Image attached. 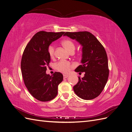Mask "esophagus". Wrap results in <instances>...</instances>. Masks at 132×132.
<instances>
[{"mask_svg": "<svg viewBox=\"0 0 132 132\" xmlns=\"http://www.w3.org/2000/svg\"><path fill=\"white\" fill-rule=\"evenodd\" d=\"M68 77H69L68 75H66V74H64V75H63V78H64V79L67 78Z\"/></svg>", "mask_w": 132, "mask_h": 132, "instance_id": "obj_1", "label": "esophagus"}]
</instances>
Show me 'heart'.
Listing matches in <instances>:
<instances>
[{"mask_svg":"<svg viewBox=\"0 0 132 132\" xmlns=\"http://www.w3.org/2000/svg\"><path fill=\"white\" fill-rule=\"evenodd\" d=\"M62 44L63 46L70 53H73L75 49V46L74 42L70 39H65L62 41ZM48 53L51 58H53L54 56V47L52 45H51L48 47ZM71 64L68 62L60 61L55 65L56 69L63 73H68L69 72L71 68Z\"/></svg>","mask_w":132,"mask_h":132,"instance_id":"b5f03b06","label":"heart"}]
</instances>
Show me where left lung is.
<instances>
[{"instance_id":"1","label":"left lung","mask_w":132,"mask_h":132,"mask_svg":"<svg viewBox=\"0 0 132 132\" xmlns=\"http://www.w3.org/2000/svg\"><path fill=\"white\" fill-rule=\"evenodd\" d=\"M64 36L75 39L82 47L81 65L75 71L85 72V74L83 78L79 77L78 82L73 87L75 94L86 100L97 97L104 89L109 75L104 47L89 32H67Z\"/></svg>"}]
</instances>
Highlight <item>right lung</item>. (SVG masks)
Listing matches in <instances>:
<instances>
[{
    "mask_svg": "<svg viewBox=\"0 0 132 132\" xmlns=\"http://www.w3.org/2000/svg\"><path fill=\"white\" fill-rule=\"evenodd\" d=\"M64 33L38 32L23 51L21 62L23 81L31 95L40 101H49L55 98L58 85L63 81L62 73L55 72L51 76L46 71L51 61L48 47Z\"/></svg>",
    "mask_w": 132,
    "mask_h": 132,
    "instance_id": "add662e5",
    "label": "right lung"
}]
</instances>
